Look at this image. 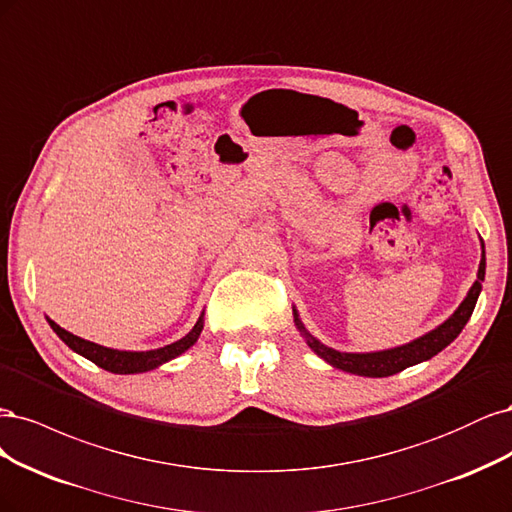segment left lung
I'll return each mask as SVG.
<instances>
[{
    "label": "left lung",
    "instance_id": "obj_1",
    "mask_svg": "<svg viewBox=\"0 0 512 512\" xmlns=\"http://www.w3.org/2000/svg\"><path fill=\"white\" fill-rule=\"evenodd\" d=\"M483 246V255H481V263H478V274L474 285L470 287L468 295L457 306V310L453 315L440 323L432 332L423 334L421 338L412 340L408 344L395 346V349H387V351H374V353H340L336 349H329L323 342H319L315 336H312L308 329L304 327V323L300 321L298 310L293 308V319H295V327L300 329V334L306 338V344L315 351L321 359H325L329 366H334L338 370L351 372L357 376H370V378H383V376H391L398 374L410 366H417L421 361L432 359L434 355H438L444 346H449L457 336L461 329L466 327L468 319L472 317V310L476 306L478 293L483 289V280H485V244L481 240Z\"/></svg>",
    "mask_w": 512,
    "mask_h": 512
}]
</instances>
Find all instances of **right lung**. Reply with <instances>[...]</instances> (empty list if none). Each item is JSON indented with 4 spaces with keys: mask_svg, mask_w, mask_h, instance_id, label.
Here are the masks:
<instances>
[{
    "mask_svg": "<svg viewBox=\"0 0 512 512\" xmlns=\"http://www.w3.org/2000/svg\"><path fill=\"white\" fill-rule=\"evenodd\" d=\"M48 325L53 327V332L70 346V349L82 357H87L89 361H93L95 366H100L108 372L114 374H140V372H148L155 370L159 366L166 364V361L183 355L187 349L197 342L200 338L202 329H204V312L197 319V323L193 325L191 332L187 336H183L180 340L161 346V349H153V351H117V349H108V346L89 342L85 338H78L74 334H70L68 329L59 327L55 321L46 319Z\"/></svg>",
    "mask_w": 512,
    "mask_h": 512,
    "instance_id": "right-lung-1",
    "label": "right lung"
}]
</instances>
